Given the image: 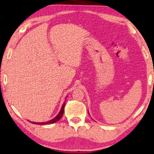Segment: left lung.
<instances>
[{
  "label": "left lung",
  "mask_w": 154,
  "mask_h": 154,
  "mask_svg": "<svg viewBox=\"0 0 154 154\" xmlns=\"http://www.w3.org/2000/svg\"><path fill=\"white\" fill-rule=\"evenodd\" d=\"M88 113H89V112H88Z\"/></svg>",
  "instance_id": "8db88e82"
}]
</instances>
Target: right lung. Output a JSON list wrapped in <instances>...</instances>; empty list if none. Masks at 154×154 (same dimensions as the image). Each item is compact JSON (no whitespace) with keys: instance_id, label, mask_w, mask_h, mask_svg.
<instances>
[{"instance_id":"1","label":"right lung","mask_w":154,"mask_h":154,"mask_svg":"<svg viewBox=\"0 0 154 154\" xmlns=\"http://www.w3.org/2000/svg\"><path fill=\"white\" fill-rule=\"evenodd\" d=\"M66 102V101H65ZM64 106H65V102L63 104L62 106V109H61V110L60 111V113H58V115L55 118H54L53 119L50 120V121H48V122H44V123H34V122H31L32 123H34V124H38V125H45V124H50V123H55V122L58 121L59 120H60L62 116H63V113H64Z\"/></svg>"}]
</instances>
